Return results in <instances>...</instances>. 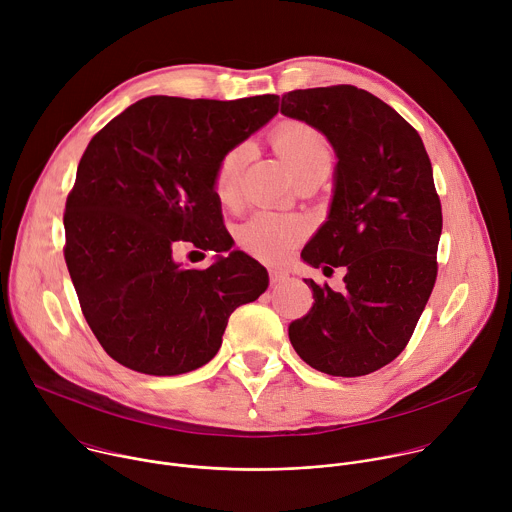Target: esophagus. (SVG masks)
I'll use <instances>...</instances> for the list:
<instances>
[{"label": "esophagus", "mask_w": 512, "mask_h": 512, "mask_svg": "<svg viewBox=\"0 0 512 512\" xmlns=\"http://www.w3.org/2000/svg\"><path fill=\"white\" fill-rule=\"evenodd\" d=\"M269 273H271V283H273V285L283 283V281L287 279V273H285V271H281V269H271Z\"/></svg>", "instance_id": "esophagus-1"}]
</instances>
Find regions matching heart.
Returning <instances> with one entry per match:
<instances>
[{"mask_svg":"<svg viewBox=\"0 0 512 512\" xmlns=\"http://www.w3.org/2000/svg\"><path fill=\"white\" fill-rule=\"evenodd\" d=\"M273 148L287 164V168L296 174L302 170L330 160V145L326 137L312 125L302 121H285L273 133ZM249 158L247 145H237L229 150L216 164L212 188L216 198L227 206H235L239 200L241 174ZM306 227L300 218L275 214V212H259L251 216L241 227L239 239L241 245L263 261H281L291 251Z\"/></svg>","mask_w":512,"mask_h":512,"instance_id":"obj_1","label":"heart"}]
</instances>
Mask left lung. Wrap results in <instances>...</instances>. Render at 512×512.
Here are the masks:
<instances>
[{
    "label": "left lung",
    "instance_id": "obj_1",
    "mask_svg": "<svg viewBox=\"0 0 512 512\" xmlns=\"http://www.w3.org/2000/svg\"><path fill=\"white\" fill-rule=\"evenodd\" d=\"M281 113L316 127L336 154L328 216L302 251L344 289L304 279L312 310L289 340L312 369L362 377L407 346L437 275L442 204L419 133L379 97L352 85L300 89Z\"/></svg>",
    "mask_w": 512,
    "mask_h": 512
}]
</instances>
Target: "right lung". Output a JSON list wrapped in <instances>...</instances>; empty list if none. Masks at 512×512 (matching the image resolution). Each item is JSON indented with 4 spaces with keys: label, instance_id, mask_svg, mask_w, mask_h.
I'll return each mask as SVG.
<instances>
[{
    "label": "right lung",
    "instance_id": "1",
    "mask_svg": "<svg viewBox=\"0 0 512 512\" xmlns=\"http://www.w3.org/2000/svg\"><path fill=\"white\" fill-rule=\"evenodd\" d=\"M277 109V95L145 97L87 145L66 198L64 259L87 324L123 367L154 377L200 369L229 316L267 289V269L233 249L212 178ZM178 240L219 255L208 270L182 268Z\"/></svg>",
    "mask_w": 512,
    "mask_h": 512
}]
</instances>
